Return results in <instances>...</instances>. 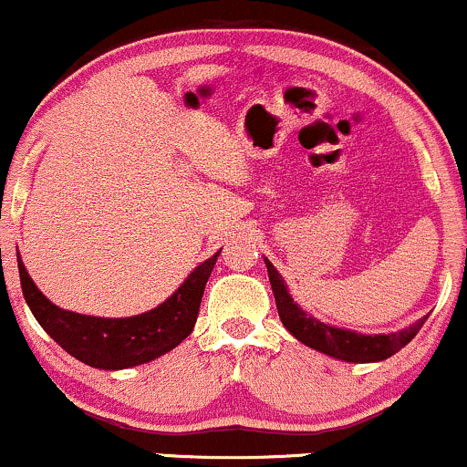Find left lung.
<instances>
[{"label": "left lung", "mask_w": 467, "mask_h": 467, "mask_svg": "<svg viewBox=\"0 0 467 467\" xmlns=\"http://www.w3.org/2000/svg\"><path fill=\"white\" fill-rule=\"evenodd\" d=\"M265 268H268L270 285H273L276 310H279L281 321L288 327L290 335L306 346L315 348V350L324 352L341 361L350 363H370V361H383V358L392 357L394 352L401 350L414 339L421 326L425 324V317L419 319L417 324L410 326L408 330L392 332V335H358V332L341 330V327H332L327 324H321L319 319L310 317L290 296L288 288H285L284 279L276 273V268L265 259Z\"/></svg>", "instance_id": "8db88e82"}]
</instances>
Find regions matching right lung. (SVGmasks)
<instances>
[{
    "mask_svg": "<svg viewBox=\"0 0 467 467\" xmlns=\"http://www.w3.org/2000/svg\"><path fill=\"white\" fill-rule=\"evenodd\" d=\"M217 257L219 253L197 265L182 288L155 310L126 319H101L61 310L39 292L19 257L17 265L30 312L68 355L101 370H124L166 355L191 335Z\"/></svg>",
    "mask_w": 467,
    "mask_h": 467,
    "instance_id": "1",
    "label": "right lung"
}]
</instances>
